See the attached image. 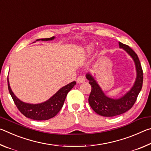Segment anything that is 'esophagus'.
<instances>
[{"label": "esophagus", "instance_id": "obj_1", "mask_svg": "<svg viewBox=\"0 0 151 151\" xmlns=\"http://www.w3.org/2000/svg\"><path fill=\"white\" fill-rule=\"evenodd\" d=\"M86 81V78L84 76H78V77L77 78V80H76V81H77L78 83H85Z\"/></svg>", "mask_w": 151, "mask_h": 151}]
</instances>
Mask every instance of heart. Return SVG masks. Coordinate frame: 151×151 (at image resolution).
<instances>
[{"instance_id": "b5f03b06", "label": "heart", "mask_w": 151, "mask_h": 151, "mask_svg": "<svg viewBox=\"0 0 151 151\" xmlns=\"http://www.w3.org/2000/svg\"><path fill=\"white\" fill-rule=\"evenodd\" d=\"M92 52H93V46L88 45L86 47V52H87L88 55H91Z\"/></svg>"}]
</instances>
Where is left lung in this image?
Returning <instances> with one entry per match:
<instances>
[{
	"label": "left lung",
	"mask_w": 151,
	"mask_h": 151,
	"mask_svg": "<svg viewBox=\"0 0 151 151\" xmlns=\"http://www.w3.org/2000/svg\"><path fill=\"white\" fill-rule=\"evenodd\" d=\"M119 47L124 49L133 59L137 70V78L134 85L124 96L119 99H111L105 95L100 86L90 73L86 75L91 86V92L88 97V103L93 111L103 116L119 115L131 109L137 101L141 91L143 82V73L137 55L131 47L119 42Z\"/></svg>",
	"instance_id": "left-lung-1"
}]
</instances>
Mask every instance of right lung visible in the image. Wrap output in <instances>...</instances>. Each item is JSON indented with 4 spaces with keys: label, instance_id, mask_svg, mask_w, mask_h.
I'll return each instance as SVG.
<instances>
[{
    "label": "right lung",
    "instance_id": "1",
    "mask_svg": "<svg viewBox=\"0 0 151 151\" xmlns=\"http://www.w3.org/2000/svg\"><path fill=\"white\" fill-rule=\"evenodd\" d=\"M55 39V37L48 38V39H40L38 40H52ZM76 85V82L68 84L59 89L54 95L44 103L39 104H29L24 103L17 98L12 91L9 85L8 78V88L12 99L16 104L18 109L21 113L27 118L31 119L35 121H45L54 117L57 114L60 110L62 109L64 102L65 101L66 95L68 92Z\"/></svg>",
    "mask_w": 151,
    "mask_h": 151
}]
</instances>
